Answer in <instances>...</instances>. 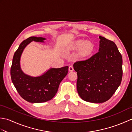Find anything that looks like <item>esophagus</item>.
Returning <instances> with one entry per match:
<instances>
[{
	"label": "esophagus",
	"instance_id": "obj_1",
	"mask_svg": "<svg viewBox=\"0 0 132 132\" xmlns=\"http://www.w3.org/2000/svg\"><path fill=\"white\" fill-rule=\"evenodd\" d=\"M74 70V68H73V66H72V65L70 66L69 67V71H72Z\"/></svg>",
	"mask_w": 132,
	"mask_h": 132
}]
</instances>
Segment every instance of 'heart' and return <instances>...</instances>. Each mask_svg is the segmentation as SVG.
Instances as JSON below:
<instances>
[{
  "label": "heart",
  "instance_id": "obj_1",
  "mask_svg": "<svg viewBox=\"0 0 132 132\" xmlns=\"http://www.w3.org/2000/svg\"><path fill=\"white\" fill-rule=\"evenodd\" d=\"M74 47L76 49L80 48L82 47V53L84 55H88L91 53L93 46L92 45L89 43H86L82 41H77L74 44Z\"/></svg>",
  "mask_w": 132,
  "mask_h": 132
}]
</instances>
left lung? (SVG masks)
Wrapping results in <instances>:
<instances>
[{
	"mask_svg": "<svg viewBox=\"0 0 132 132\" xmlns=\"http://www.w3.org/2000/svg\"><path fill=\"white\" fill-rule=\"evenodd\" d=\"M99 52L74 64L78 94L87 102L101 103L112 96L121 82L122 59L112 41L99 36Z\"/></svg>",
	"mask_w": 132,
	"mask_h": 132,
	"instance_id": "left-lung-1",
	"label": "left lung"
}]
</instances>
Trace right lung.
I'll return each instance as SVG.
<instances>
[{"instance_id":"add662e5","label":"right lung","mask_w":132,"mask_h":132,"mask_svg":"<svg viewBox=\"0 0 132 132\" xmlns=\"http://www.w3.org/2000/svg\"><path fill=\"white\" fill-rule=\"evenodd\" d=\"M43 37H30L20 44L14 54L11 68V80L21 97L30 103H44L51 100L58 91L61 82L66 76L69 67L50 69L38 77H32L23 73L20 66V59L24 49L33 41L44 42Z\"/></svg>"}]
</instances>
